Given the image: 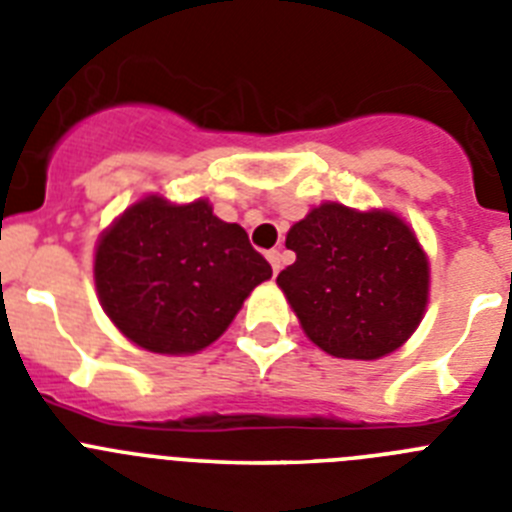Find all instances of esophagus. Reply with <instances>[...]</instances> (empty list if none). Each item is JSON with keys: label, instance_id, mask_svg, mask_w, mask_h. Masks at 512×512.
Instances as JSON below:
<instances>
[{"label": "esophagus", "instance_id": "esophagus-1", "mask_svg": "<svg viewBox=\"0 0 512 512\" xmlns=\"http://www.w3.org/2000/svg\"><path fill=\"white\" fill-rule=\"evenodd\" d=\"M266 259H269L274 274H279V271H282V251H279V248H271V251L266 253Z\"/></svg>", "mask_w": 512, "mask_h": 512}]
</instances>
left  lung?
<instances>
[{
  "label": "left lung",
  "mask_w": 512,
  "mask_h": 512,
  "mask_svg": "<svg viewBox=\"0 0 512 512\" xmlns=\"http://www.w3.org/2000/svg\"><path fill=\"white\" fill-rule=\"evenodd\" d=\"M287 248L297 261L277 284L330 356L372 361L413 336L428 302V261L400 217L330 202L292 225Z\"/></svg>",
  "instance_id": "1"
}]
</instances>
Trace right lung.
<instances>
[{
	"instance_id": "obj_1",
	"label": "right lung",
	"mask_w": 512,
	"mask_h": 512,
	"mask_svg": "<svg viewBox=\"0 0 512 512\" xmlns=\"http://www.w3.org/2000/svg\"><path fill=\"white\" fill-rule=\"evenodd\" d=\"M269 277V261L246 230L212 215L205 200H140L102 235L94 256L104 312L153 354L210 346Z\"/></svg>"
}]
</instances>
